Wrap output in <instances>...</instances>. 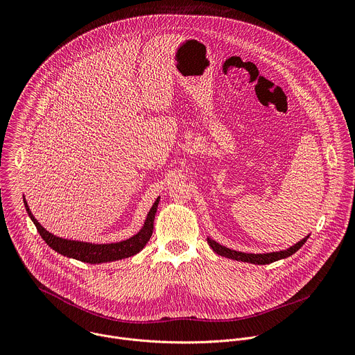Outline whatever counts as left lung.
I'll list each match as a JSON object with an SVG mask.
<instances>
[{"label": "left lung", "mask_w": 355, "mask_h": 355, "mask_svg": "<svg viewBox=\"0 0 355 355\" xmlns=\"http://www.w3.org/2000/svg\"><path fill=\"white\" fill-rule=\"evenodd\" d=\"M309 237V236H308ZM308 237L302 239L300 241H297L296 244H293L292 247L284 250V251H274V252H266V254H250V252H241V251H236V250H230L219 243H216L212 239H208L209 245L214 248L215 252H218L219 256L226 257V259H232L236 261H244V263H251V264H259V266H264V264H270L274 261H278L281 259H286L289 256H292L293 252H296L303 244L306 243Z\"/></svg>", "instance_id": "8db88e82"}]
</instances>
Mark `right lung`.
Segmentation results:
<instances>
[{
  "mask_svg": "<svg viewBox=\"0 0 355 355\" xmlns=\"http://www.w3.org/2000/svg\"><path fill=\"white\" fill-rule=\"evenodd\" d=\"M25 205H26V200H25ZM157 205H159V199L155 202V205L151 207L143 229L136 236H133L125 241L111 243V244H89V243L73 241V240L56 237L40 226V223L31 214L28 205H26V211H28V215L31 216L32 222L35 223L39 234L47 243L49 247H52L55 251L60 252V254H63L66 257H71V259H76L78 261L88 263V264H98V263L122 260V259H128V257L137 254V252L150 240L151 234H153V223H155V215L157 212Z\"/></svg>",
  "mask_w": 355,
  "mask_h": 355,
  "instance_id": "1",
  "label": "right lung"
}]
</instances>
